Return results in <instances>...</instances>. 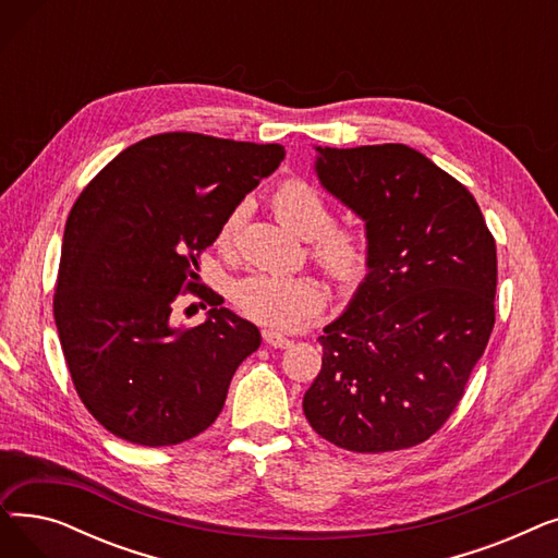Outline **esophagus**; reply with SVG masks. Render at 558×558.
Listing matches in <instances>:
<instances>
[{"mask_svg":"<svg viewBox=\"0 0 558 558\" xmlns=\"http://www.w3.org/2000/svg\"><path fill=\"white\" fill-rule=\"evenodd\" d=\"M262 339L274 348H289L291 345V339H287L284 335H280L276 330H262Z\"/></svg>","mask_w":558,"mask_h":558,"instance_id":"1","label":"esophagus"}]
</instances>
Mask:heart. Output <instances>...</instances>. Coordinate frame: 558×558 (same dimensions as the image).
Here are the masks:
<instances>
[{
  "mask_svg": "<svg viewBox=\"0 0 558 558\" xmlns=\"http://www.w3.org/2000/svg\"><path fill=\"white\" fill-rule=\"evenodd\" d=\"M274 210L280 221L303 240H314L316 262L339 282H357L366 274L368 244L353 228H332L335 215L326 196L305 181H287L274 194ZM246 215L240 203L219 226L217 242L230 246ZM232 303L255 324L276 330L305 326L326 305V289L310 276L251 274L230 289Z\"/></svg>",
  "mask_w": 558,
  "mask_h": 558,
  "instance_id": "heart-1",
  "label": "heart"
}]
</instances>
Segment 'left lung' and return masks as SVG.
I'll use <instances>...</instances> for the list:
<instances>
[{
  "label": "left lung",
  "instance_id": "8db88e82",
  "mask_svg": "<svg viewBox=\"0 0 558 558\" xmlns=\"http://www.w3.org/2000/svg\"><path fill=\"white\" fill-rule=\"evenodd\" d=\"M314 171L366 228V278L318 337L310 425L350 452L418 446L463 398L495 326V240L473 194L407 144L316 146Z\"/></svg>",
  "mask_w": 558,
  "mask_h": 558
}]
</instances>
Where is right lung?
I'll list each match as a JSON object with an SVG mask.
<instances>
[{
    "label": "right lung",
    "instance_id": "1",
    "mask_svg": "<svg viewBox=\"0 0 558 558\" xmlns=\"http://www.w3.org/2000/svg\"><path fill=\"white\" fill-rule=\"evenodd\" d=\"M282 160L280 144L160 133L112 158L76 198L53 318L76 393L110 434L175 446L221 414L234 371L262 337L196 284L198 255ZM181 290L214 305L190 331L170 320Z\"/></svg>",
    "mask_w": 558,
    "mask_h": 558
}]
</instances>
